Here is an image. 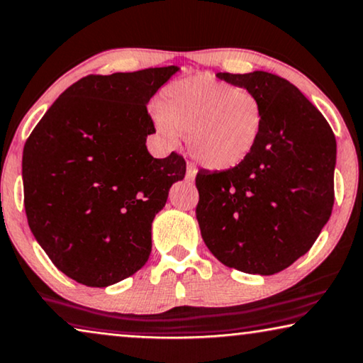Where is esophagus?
<instances>
[{"mask_svg": "<svg viewBox=\"0 0 363 363\" xmlns=\"http://www.w3.org/2000/svg\"><path fill=\"white\" fill-rule=\"evenodd\" d=\"M195 175H196V168L193 167V165H188L186 173H185L186 182H193V180H195Z\"/></svg>", "mask_w": 363, "mask_h": 363, "instance_id": "obj_1", "label": "esophagus"}]
</instances>
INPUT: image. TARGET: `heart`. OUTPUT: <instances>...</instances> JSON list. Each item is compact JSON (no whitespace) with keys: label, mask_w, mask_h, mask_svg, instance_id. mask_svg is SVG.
<instances>
[{"label":"heart","mask_w":363,"mask_h":363,"mask_svg":"<svg viewBox=\"0 0 363 363\" xmlns=\"http://www.w3.org/2000/svg\"><path fill=\"white\" fill-rule=\"evenodd\" d=\"M264 108L245 87L198 76L173 84L163 92L155 125L167 145L178 133L195 160L210 170H230L245 162L262 133Z\"/></svg>","instance_id":"b5f03b06"}]
</instances>
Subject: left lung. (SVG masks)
Wrapping results in <instances>:
<instances>
[{
	"label": "left lung",
	"mask_w": 363,
	"mask_h": 363,
	"mask_svg": "<svg viewBox=\"0 0 363 363\" xmlns=\"http://www.w3.org/2000/svg\"><path fill=\"white\" fill-rule=\"evenodd\" d=\"M264 108L259 142L238 167L198 172L201 238L218 261L269 276L311 250L334 206L335 135L296 86L276 74L218 72Z\"/></svg>",
	"instance_id": "left-lung-1"
}]
</instances>
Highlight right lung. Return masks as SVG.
<instances>
[{"label": "right lung", "instance_id": "right-lung-1", "mask_svg": "<svg viewBox=\"0 0 363 363\" xmlns=\"http://www.w3.org/2000/svg\"><path fill=\"white\" fill-rule=\"evenodd\" d=\"M175 66L91 74L49 107L23 150L24 210L34 238L71 279L106 287L152 251V221L183 180L185 158H153L147 104Z\"/></svg>", "mask_w": 363, "mask_h": 363}]
</instances>
